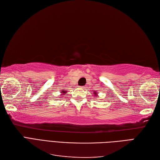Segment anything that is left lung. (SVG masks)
Instances as JSON below:
<instances>
[{
    "instance_id": "obj_1",
    "label": "left lung",
    "mask_w": 160,
    "mask_h": 160,
    "mask_svg": "<svg viewBox=\"0 0 160 160\" xmlns=\"http://www.w3.org/2000/svg\"><path fill=\"white\" fill-rule=\"evenodd\" d=\"M95 96H98V93H97L96 91H94V93H93Z\"/></svg>"
}]
</instances>
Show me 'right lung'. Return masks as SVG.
<instances>
[{
    "instance_id": "obj_1",
    "label": "right lung",
    "mask_w": 160,
    "mask_h": 160,
    "mask_svg": "<svg viewBox=\"0 0 160 160\" xmlns=\"http://www.w3.org/2000/svg\"><path fill=\"white\" fill-rule=\"evenodd\" d=\"M66 92H67V91H65V90H62V91H61V93H62V95H65V94L66 93Z\"/></svg>"
}]
</instances>
